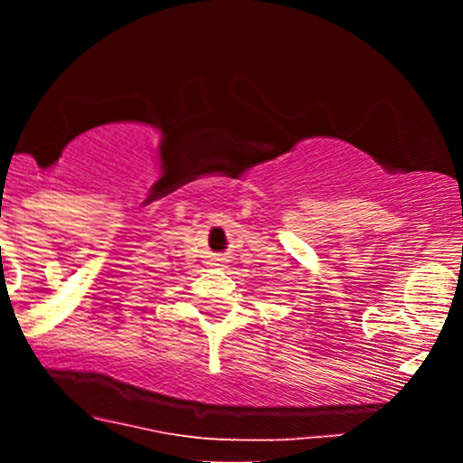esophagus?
I'll return each instance as SVG.
<instances>
[{
  "instance_id": "esophagus-1",
  "label": "esophagus",
  "mask_w": 463,
  "mask_h": 463,
  "mask_svg": "<svg viewBox=\"0 0 463 463\" xmlns=\"http://www.w3.org/2000/svg\"><path fill=\"white\" fill-rule=\"evenodd\" d=\"M222 261H224V259H222V257H217V254H215V257H211V263H213V265H220Z\"/></svg>"
}]
</instances>
